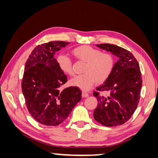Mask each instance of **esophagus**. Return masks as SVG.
Wrapping results in <instances>:
<instances>
[{"instance_id":"1","label":"esophagus","mask_w":158,"mask_h":158,"mask_svg":"<svg viewBox=\"0 0 158 158\" xmlns=\"http://www.w3.org/2000/svg\"><path fill=\"white\" fill-rule=\"evenodd\" d=\"M88 94H87V93H85V92H82V98H87V97H88Z\"/></svg>"}]
</instances>
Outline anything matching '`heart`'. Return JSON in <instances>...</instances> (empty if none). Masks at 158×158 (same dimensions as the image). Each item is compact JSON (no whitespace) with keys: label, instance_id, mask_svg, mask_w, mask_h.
<instances>
[{"label":"heart","instance_id":"b5f03b06","mask_svg":"<svg viewBox=\"0 0 158 158\" xmlns=\"http://www.w3.org/2000/svg\"><path fill=\"white\" fill-rule=\"evenodd\" d=\"M75 58L85 63L84 74L76 76L70 80V84L87 91L96 84H102L111 76L114 65V59L112 54L102 52L89 45H82L72 50ZM59 67L66 75L73 74L71 60L64 55L56 57Z\"/></svg>","mask_w":158,"mask_h":158}]
</instances>
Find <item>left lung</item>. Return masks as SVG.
Here are the masks:
<instances>
[{
  "label": "left lung",
  "mask_w": 158,
  "mask_h": 158,
  "mask_svg": "<svg viewBox=\"0 0 158 158\" xmlns=\"http://www.w3.org/2000/svg\"><path fill=\"white\" fill-rule=\"evenodd\" d=\"M96 45L111 52L118 60L109 78L93 93L98 102L94 117L106 127L121 125L131 118L139 103L142 85L139 64L130 51L121 47L109 44ZM99 92L110 95L106 98Z\"/></svg>",
  "instance_id": "left-lung-1"
}]
</instances>
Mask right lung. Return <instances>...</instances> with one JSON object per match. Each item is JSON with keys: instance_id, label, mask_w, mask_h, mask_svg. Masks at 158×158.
<instances>
[{"instance_id": "1", "label": "right lung", "mask_w": 158, "mask_h": 158, "mask_svg": "<svg viewBox=\"0 0 158 158\" xmlns=\"http://www.w3.org/2000/svg\"><path fill=\"white\" fill-rule=\"evenodd\" d=\"M69 44L55 41L38 45L26 63L22 93L28 111L44 125L56 126L64 122L82 99V92L77 87L60 89L67 82V77L54 55Z\"/></svg>"}]
</instances>
